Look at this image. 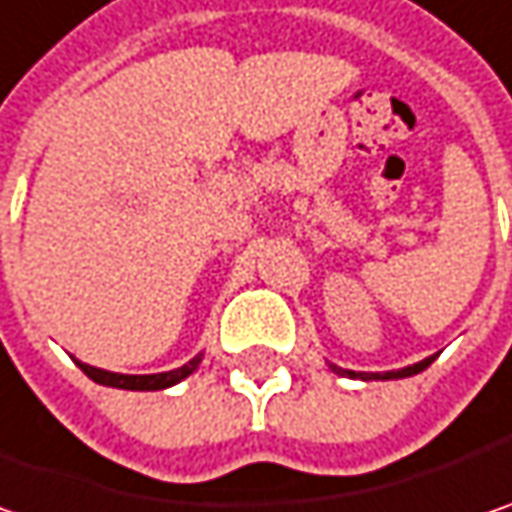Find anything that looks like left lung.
Segmentation results:
<instances>
[{
    "label": "left lung",
    "instance_id": "left-lung-1",
    "mask_svg": "<svg viewBox=\"0 0 512 512\" xmlns=\"http://www.w3.org/2000/svg\"><path fill=\"white\" fill-rule=\"evenodd\" d=\"M432 362H435V356H429V359H423V362H414V365L400 368V371H385V374H356V371H345V368H339V365H333V362H330V368L339 376H350V379H356V376H359V379H403V376H414L420 374V371H426Z\"/></svg>",
    "mask_w": 512,
    "mask_h": 512
}]
</instances>
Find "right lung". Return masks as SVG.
<instances>
[{
  "mask_svg": "<svg viewBox=\"0 0 512 512\" xmlns=\"http://www.w3.org/2000/svg\"><path fill=\"white\" fill-rule=\"evenodd\" d=\"M77 362V359H75ZM202 362V353L194 356L191 362H185L182 368H173V371H165V374H112V371H104V368H92L86 362H77V368L89 379H95L98 385H109V388H124V391H165L170 385L182 382L185 376H191L199 368Z\"/></svg>",
  "mask_w": 512,
  "mask_h": 512,
  "instance_id": "right-lung-1",
  "label": "right lung"
}]
</instances>
